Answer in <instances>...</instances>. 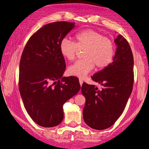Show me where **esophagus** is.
Segmentation results:
<instances>
[{
    "instance_id": "obj_1",
    "label": "esophagus",
    "mask_w": 149,
    "mask_h": 149,
    "mask_svg": "<svg viewBox=\"0 0 149 149\" xmlns=\"http://www.w3.org/2000/svg\"><path fill=\"white\" fill-rule=\"evenodd\" d=\"M79 83H80V85H83V80H82V78H79Z\"/></svg>"
}]
</instances>
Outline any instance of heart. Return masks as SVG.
I'll return each mask as SVG.
<instances>
[{
  "label": "heart",
  "instance_id": "heart-1",
  "mask_svg": "<svg viewBox=\"0 0 149 149\" xmlns=\"http://www.w3.org/2000/svg\"><path fill=\"white\" fill-rule=\"evenodd\" d=\"M76 42L65 37L59 43L61 54L69 61L75 59L79 49H84V58L69 66L70 74L84 77L93 70L95 65L97 69H104L111 63L115 48L109 38L95 30L85 29L76 33Z\"/></svg>",
  "mask_w": 149,
  "mask_h": 149
}]
</instances>
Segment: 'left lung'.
Here are the masks:
<instances>
[{
	"label": "left lung",
	"mask_w": 149,
	"mask_h": 149,
	"mask_svg": "<svg viewBox=\"0 0 149 149\" xmlns=\"http://www.w3.org/2000/svg\"><path fill=\"white\" fill-rule=\"evenodd\" d=\"M117 49L113 61L91 76L102 89L83 83L85 97L83 119L89 127L102 130L113 125L123 112L134 83V59L129 43L122 35L115 40Z\"/></svg>",
	"instance_id": "obj_1"
}]
</instances>
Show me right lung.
<instances>
[{"label":"right lung","mask_w":149,"mask_h":149,"mask_svg":"<svg viewBox=\"0 0 149 149\" xmlns=\"http://www.w3.org/2000/svg\"><path fill=\"white\" fill-rule=\"evenodd\" d=\"M74 22H56L36 31L26 44L19 63V90L27 113L45 127L58 125L64 118L63 105L79 91L77 77H62L66 69L59 50L61 40Z\"/></svg>","instance_id":"right-lung-1"}]
</instances>
